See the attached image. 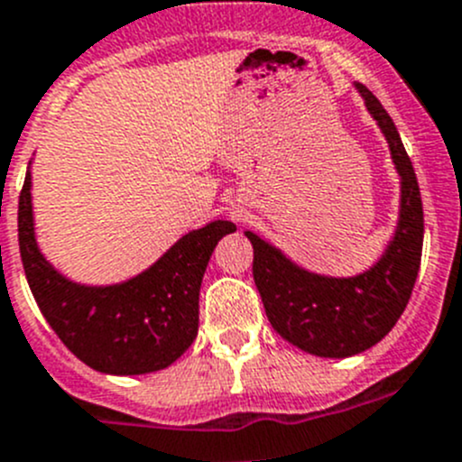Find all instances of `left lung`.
<instances>
[{
  "label": "left lung",
  "instance_id": "obj_1",
  "mask_svg": "<svg viewBox=\"0 0 462 462\" xmlns=\"http://www.w3.org/2000/svg\"><path fill=\"white\" fill-rule=\"evenodd\" d=\"M356 90L379 122L402 177L397 231L381 261L358 276L333 279L301 270L279 249L245 231L254 245V281L270 324L294 346L322 358L360 354L388 336L411 300L424 243L420 186L397 126L363 83H356Z\"/></svg>",
  "mask_w": 462,
  "mask_h": 462
}]
</instances>
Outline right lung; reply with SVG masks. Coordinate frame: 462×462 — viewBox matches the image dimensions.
<instances>
[{
    "label": "right lung",
    "instance_id": "obj_1",
    "mask_svg": "<svg viewBox=\"0 0 462 462\" xmlns=\"http://www.w3.org/2000/svg\"><path fill=\"white\" fill-rule=\"evenodd\" d=\"M236 224L210 222L174 243L149 270L117 285L72 283L41 254L33 236L31 172L17 206L26 281L63 345L104 374H147L172 365L199 327V288L215 245Z\"/></svg>",
    "mask_w": 462,
    "mask_h": 462
}]
</instances>
